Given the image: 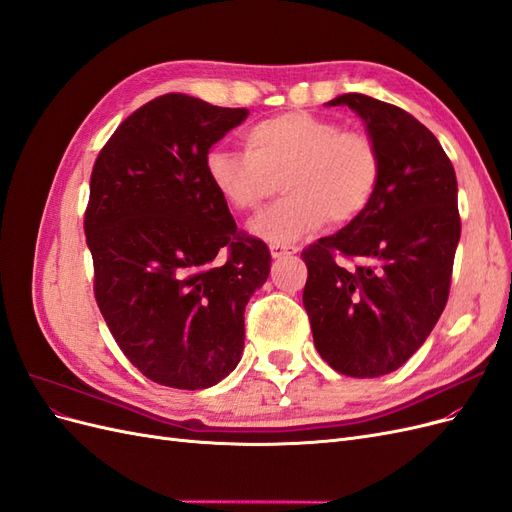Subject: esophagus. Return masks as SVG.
<instances>
[{
	"label": "esophagus",
	"mask_w": 512,
	"mask_h": 512,
	"mask_svg": "<svg viewBox=\"0 0 512 512\" xmlns=\"http://www.w3.org/2000/svg\"><path fill=\"white\" fill-rule=\"evenodd\" d=\"M299 250H301V247H297V245H271V256L275 260H280V258H286L290 254H297Z\"/></svg>",
	"instance_id": "obj_1"
}]
</instances>
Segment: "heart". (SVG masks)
<instances>
[{
    "label": "heart",
    "instance_id": "b5f03b06",
    "mask_svg": "<svg viewBox=\"0 0 512 512\" xmlns=\"http://www.w3.org/2000/svg\"><path fill=\"white\" fill-rule=\"evenodd\" d=\"M245 151L211 147L205 173L224 205L254 213L277 185L286 198L254 224L256 235L280 245L327 224H348L374 200L382 162L369 136L344 132L335 121L290 111L243 132Z\"/></svg>",
    "mask_w": 512,
    "mask_h": 512
}]
</instances>
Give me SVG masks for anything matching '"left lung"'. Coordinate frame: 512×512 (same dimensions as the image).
Returning a JSON list of instances; mask_svg holds the SVG:
<instances>
[{
    "label": "left lung",
    "instance_id": "8db88e82",
    "mask_svg": "<svg viewBox=\"0 0 512 512\" xmlns=\"http://www.w3.org/2000/svg\"><path fill=\"white\" fill-rule=\"evenodd\" d=\"M327 104L363 119L382 175L361 218L303 250V305L324 361L378 378L425 344L446 307L461 235L457 177L438 138L404 108L363 94Z\"/></svg>",
    "mask_w": 512,
    "mask_h": 512
}]
</instances>
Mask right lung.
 <instances>
[{
    "instance_id": "obj_1",
    "label": "right lung",
    "mask_w": 512,
    "mask_h": 512,
    "mask_svg": "<svg viewBox=\"0 0 512 512\" xmlns=\"http://www.w3.org/2000/svg\"><path fill=\"white\" fill-rule=\"evenodd\" d=\"M250 115L185 94L134 111L91 170L85 237L117 346L149 380L209 389L241 361L245 305L269 247L237 230L205 173L207 151Z\"/></svg>"
}]
</instances>
